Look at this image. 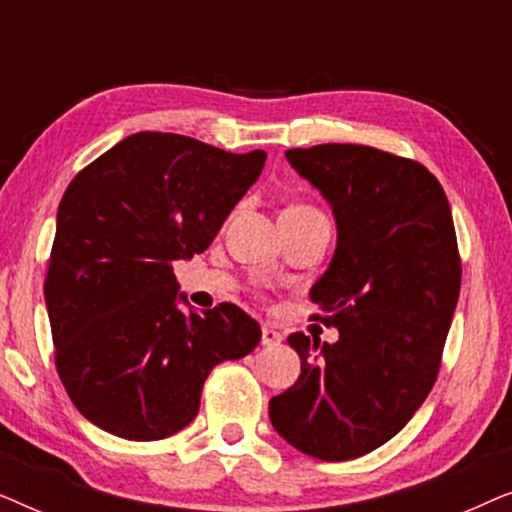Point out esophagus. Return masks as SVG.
Returning <instances> with one entry per match:
<instances>
[{"instance_id":"esophagus-1","label":"esophagus","mask_w":512,"mask_h":512,"mask_svg":"<svg viewBox=\"0 0 512 512\" xmlns=\"http://www.w3.org/2000/svg\"><path fill=\"white\" fill-rule=\"evenodd\" d=\"M282 340H284L282 333L275 331L272 326H263V331H261V345L263 347H277Z\"/></svg>"}]
</instances>
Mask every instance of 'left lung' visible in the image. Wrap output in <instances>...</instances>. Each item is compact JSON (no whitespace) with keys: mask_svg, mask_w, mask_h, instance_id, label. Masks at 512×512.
<instances>
[{"mask_svg":"<svg viewBox=\"0 0 512 512\" xmlns=\"http://www.w3.org/2000/svg\"><path fill=\"white\" fill-rule=\"evenodd\" d=\"M331 207L338 240L310 289L333 345L289 335L300 377L270 398L286 443L347 461L387 443L436 382L459 300L461 265L450 202L415 160L361 144L286 151Z\"/></svg>","mask_w":512,"mask_h":512,"instance_id":"1","label":"left lung"}]
</instances>
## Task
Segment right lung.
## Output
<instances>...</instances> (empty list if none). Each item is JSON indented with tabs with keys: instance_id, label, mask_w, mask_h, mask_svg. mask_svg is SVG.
<instances>
[{
	"instance_id": "right-lung-1",
	"label": "right lung",
	"mask_w": 512,
	"mask_h": 512,
	"mask_svg": "<svg viewBox=\"0 0 512 512\" xmlns=\"http://www.w3.org/2000/svg\"><path fill=\"white\" fill-rule=\"evenodd\" d=\"M265 158L137 132L67 186L46 310L60 380L102 431L128 440L181 431L216 363L242 359L261 340L258 321L233 303L181 311L188 300L172 265L212 244Z\"/></svg>"
}]
</instances>
